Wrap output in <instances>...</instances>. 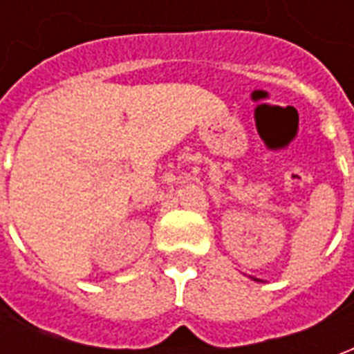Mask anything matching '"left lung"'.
Masks as SVG:
<instances>
[{
  "label": "left lung",
  "instance_id": "1",
  "mask_svg": "<svg viewBox=\"0 0 354 354\" xmlns=\"http://www.w3.org/2000/svg\"><path fill=\"white\" fill-rule=\"evenodd\" d=\"M254 281H260V279H254Z\"/></svg>",
  "mask_w": 354,
  "mask_h": 354
}]
</instances>
